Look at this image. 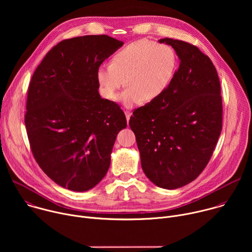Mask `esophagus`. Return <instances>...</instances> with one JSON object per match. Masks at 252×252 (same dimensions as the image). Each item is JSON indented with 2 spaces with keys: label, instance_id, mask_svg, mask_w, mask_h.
<instances>
[{
  "label": "esophagus",
  "instance_id": "34e87169",
  "mask_svg": "<svg viewBox=\"0 0 252 252\" xmlns=\"http://www.w3.org/2000/svg\"><path fill=\"white\" fill-rule=\"evenodd\" d=\"M125 114H126V121L128 122V121H129V118H130V112H129V111H125Z\"/></svg>",
  "mask_w": 252,
  "mask_h": 252
}]
</instances>
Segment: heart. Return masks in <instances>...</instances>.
<instances>
[{
  "label": "heart",
  "mask_w": 252,
  "mask_h": 252,
  "mask_svg": "<svg viewBox=\"0 0 252 252\" xmlns=\"http://www.w3.org/2000/svg\"><path fill=\"white\" fill-rule=\"evenodd\" d=\"M177 63L178 57L171 46L149 40L136 41L118 51L110 64L97 67L99 94L115 100L118 91L126 83L127 88L120 96L126 107H132L142 99L152 101L167 89Z\"/></svg>",
  "instance_id": "heart-1"
}]
</instances>
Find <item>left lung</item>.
<instances>
[{
  "label": "left lung",
  "mask_w": 252,
  "mask_h": 252,
  "mask_svg": "<svg viewBox=\"0 0 252 252\" xmlns=\"http://www.w3.org/2000/svg\"><path fill=\"white\" fill-rule=\"evenodd\" d=\"M181 63L167 89L134 110L135 134L143 172L156 186L182 188L203 171L222 128V98L211 60L188 42L161 39Z\"/></svg>",
  "instance_id": "1"
}]
</instances>
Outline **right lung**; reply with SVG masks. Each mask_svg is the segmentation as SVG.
I'll list each match as a JSON object with an SVG mask.
<instances>
[{
    "label": "right lung",
    "mask_w": 252,
    "mask_h": 252,
    "mask_svg": "<svg viewBox=\"0 0 252 252\" xmlns=\"http://www.w3.org/2000/svg\"><path fill=\"white\" fill-rule=\"evenodd\" d=\"M124 45L106 34L63 40L31 79L25 125L43 171L69 190L86 191L104 177L118 132L126 127L120 105L101 98L96 69Z\"/></svg>",
    "instance_id": "1"
}]
</instances>
